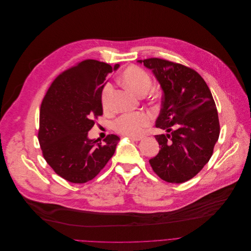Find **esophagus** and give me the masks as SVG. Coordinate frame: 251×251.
<instances>
[{"instance_id": "esophagus-1", "label": "esophagus", "mask_w": 251, "mask_h": 251, "mask_svg": "<svg viewBox=\"0 0 251 251\" xmlns=\"http://www.w3.org/2000/svg\"><path fill=\"white\" fill-rule=\"evenodd\" d=\"M128 138H129L130 140H132V141H139V140L142 139L141 136H128Z\"/></svg>"}]
</instances>
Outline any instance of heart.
<instances>
[{
	"label": "heart",
	"instance_id": "heart-1",
	"mask_svg": "<svg viewBox=\"0 0 251 251\" xmlns=\"http://www.w3.org/2000/svg\"><path fill=\"white\" fill-rule=\"evenodd\" d=\"M123 83L139 96H144L151 88L152 80L143 69L130 66L122 74ZM113 87L110 83L106 84L101 94V102L104 109H108L111 104ZM151 123V116L147 113H128L122 115L115 122V129L126 136H139L144 128Z\"/></svg>",
	"mask_w": 251,
	"mask_h": 251
}]
</instances>
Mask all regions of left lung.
<instances>
[{"instance_id":"left-lung-1","label":"left lung","mask_w":251,"mask_h":251,"mask_svg":"<svg viewBox=\"0 0 251 251\" xmlns=\"http://www.w3.org/2000/svg\"><path fill=\"white\" fill-rule=\"evenodd\" d=\"M152 71L163 91L155 135L158 154L149 160L153 171L169 183H183L209 162L220 135L216 104L205 80L195 70L160 58L137 60Z\"/></svg>"}]
</instances>
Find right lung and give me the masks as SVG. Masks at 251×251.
<instances>
[{"label":"right lung","mask_w":251,"mask_h":251,"mask_svg":"<svg viewBox=\"0 0 251 251\" xmlns=\"http://www.w3.org/2000/svg\"><path fill=\"white\" fill-rule=\"evenodd\" d=\"M119 64L87 59L61 73L49 87L39 111L38 141L48 165L76 184L95 178L116 151L120 137L104 143L90 139L95 119L103 115L101 94L106 77Z\"/></svg>","instance_id":"1"}]
</instances>
